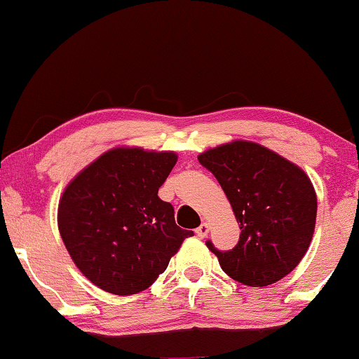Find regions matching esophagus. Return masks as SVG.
<instances>
[{
  "instance_id": "esophagus-1",
  "label": "esophagus",
  "mask_w": 359,
  "mask_h": 359,
  "mask_svg": "<svg viewBox=\"0 0 359 359\" xmlns=\"http://www.w3.org/2000/svg\"><path fill=\"white\" fill-rule=\"evenodd\" d=\"M208 233H209V224H208V222H203V224H201L199 228L196 229V234L199 238H205V236H208Z\"/></svg>"
}]
</instances>
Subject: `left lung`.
<instances>
[{"mask_svg": "<svg viewBox=\"0 0 359 359\" xmlns=\"http://www.w3.org/2000/svg\"><path fill=\"white\" fill-rule=\"evenodd\" d=\"M197 158L217 179L241 229L233 250L205 243L222 271L250 287H266L290 273L316 228L317 196L306 172L246 140L209 148Z\"/></svg>", "mask_w": 359, "mask_h": 359, "instance_id": "8db88e82", "label": "left lung"}]
</instances>
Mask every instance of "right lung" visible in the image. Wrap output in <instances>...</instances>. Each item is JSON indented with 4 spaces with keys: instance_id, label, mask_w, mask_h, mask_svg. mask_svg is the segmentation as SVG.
Segmentation results:
<instances>
[{
    "instance_id": "obj_1",
    "label": "right lung",
    "mask_w": 359,
    "mask_h": 359,
    "mask_svg": "<svg viewBox=\"0 0 359 359\" xmlns=\"http://www.w3.org/2000/svg\"><path fill=\"white\" fill-rule=\"evenodd\" d=\"M177 163L174 151L118 147L82 168L62 192L57 224L72 262L114 295L145 290L192 231L158 197Z\"/></svg>"
}]
</instances>
